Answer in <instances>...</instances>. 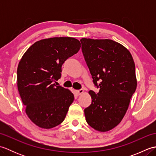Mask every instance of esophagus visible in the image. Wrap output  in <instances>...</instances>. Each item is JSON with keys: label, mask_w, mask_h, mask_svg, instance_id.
Masks as SVG:
<instances>
[{"label": "esophagus", "mask_w": 156, "mask_h": 156, "mask_svg": "<svg viewBox=\"0 0 156 156\" xmlns=\"http://www.w3.org/2000/svg\"><path fill=\"white\" fill-rule=\"evenodd\" d=\"M84 91V90L83 89H80V90H76V94H77L78 95H80V94H82V93H83Z\"/></svg>", "instance_id": "1"}]
</instances>
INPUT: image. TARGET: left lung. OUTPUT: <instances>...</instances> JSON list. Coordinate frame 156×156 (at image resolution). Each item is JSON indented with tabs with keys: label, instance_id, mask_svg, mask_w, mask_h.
<instances>
[{
	"label": "left lung",
	"instance_id": "8db88e82",
	"mask_svg": "<svg viewBox=\"0 0 156 156\" xmlns=\"http://www.w3.org/2000/svg\"><path fill=\"white\" fill-rule=\"evenodd\" d=\"M82 50L93 82L92 103L84 109L87 123L105 132L117 126L127 112L137 87L133 57L123 45L111 39L82 38Z\"/></svg>",
	"mask_w": 156,
	"mask_h": 156
}]
</instances>
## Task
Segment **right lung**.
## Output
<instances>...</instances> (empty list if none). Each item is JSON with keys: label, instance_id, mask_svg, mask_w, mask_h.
Returning <instances> with one entry per match:
<instances>
[{"label": "right lung", "instance_id": "obj_1", "mask_svg": "<svg viewBox=\"0 0 156 156\" xmlns=\"http://www.w3.org/2000/svg\"><path fill=\"white\" fill-rule=\"evenodd\" d=\"M80 47L73 37L44 39L33 44L20 60L18 90L26 114L38 127L51 129L64 121L74 96L54 82L61 77L62 64Z\"/></svg>", "mask_w": 156, "mask_h": 156}]
</instances>
